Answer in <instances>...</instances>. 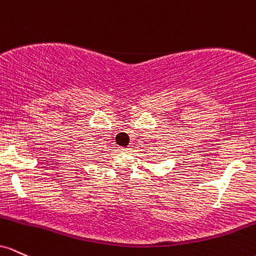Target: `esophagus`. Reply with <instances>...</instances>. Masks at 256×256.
Returning <instances> with one entry per match:
<instances>
[{
	"mask_svg": "<svg viewBox=\"0 0 256 256\" xmlns=\"http://www.w3.org/2000/svg\"><path fill=\"white\" fill-rule=\"evenodd\" d=\"M129 150H130V148H122V151H126V152H128Z\"/></svg>",
	"mask_w": 256,
	"mask_h": 256,
	"instance_id": "34e87169",
	"label": "esophagus"
}]
</instances>
